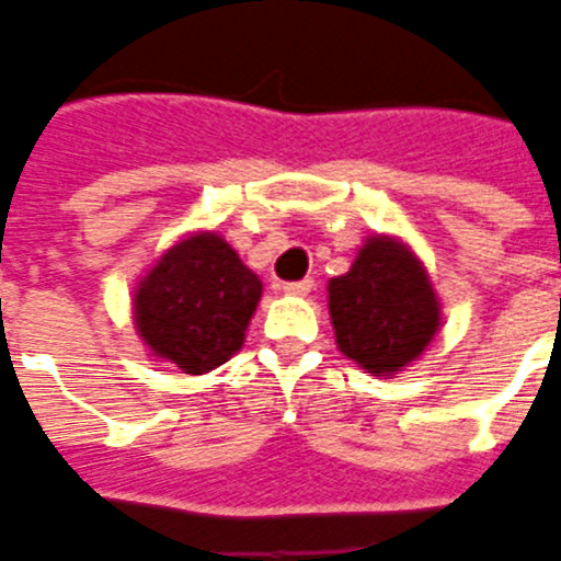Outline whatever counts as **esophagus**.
<instances>
[{
  "instance_id": "34e87169",
  "label": "esophagus",
  "mask_w": 561,
  "mask_h": 561,
  "mask_svg": "<svg viewBox=\"0 0 561 561\" xmlns=\"http://www.w3.org/2000/svg\"><path fill=\"white\" fill-rule=\"evenodd\" d=\"M310 289H313V280L305 277V280H296V284H284L286 296H308Z\"/></svg>"
}]
</instances>
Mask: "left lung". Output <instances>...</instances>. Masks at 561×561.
Listing matches in <instances>:
<instances>
[{
	"label": "left lung",
	"instance_id": "left-lung-1",
	"mask_svg": "<svg viewBox=\"0 0 561 561\" xmlns=\"http://www.w3.org/2000/svg\"><path fill=\"white\" fill-rule=\"evenodd\" d=\"M329 313L346 358L374 376L412 365L439 331V298L419 256L391 236H374L353 268L329 280Z\"/></svg>",
	"mask_w": 561,
	"mask_h": 561
}]
</instances>
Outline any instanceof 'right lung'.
I'll use <instances>...</instances> for the list:
<instances>
[{
	"mask_svg": "<svg viewBox=\"0 0 561 561\" xmlns=\"http://www.w3.org/2000/svg\"><path fill=\"white\" fill-rule=\"evenodd\" d=\"M263 280L218 232H194L163 251L134 289V322L151 355L208 374L244 343Z\"/></svg>",
	"mask_w": 561,
	"mask_h": 561,
	"instance_id": "1",
	"label": "right lung"
}]
</instances>
